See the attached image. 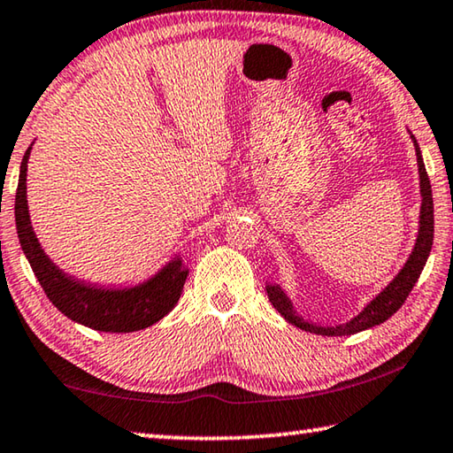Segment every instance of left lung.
Wrapping results in <instances>:
<instances>
[{
    "label": "left lung",
    "mask_w": 453,
    "mask_h": 453,
    "mask_svg": "<svg viewBox=\"0 0 453 453\" xmlns=\"http://www.w3.org/2000/svg\"><path fill=\"white\" fill-rule=\"evenodd\" d=\"M413 145H415V155H418V167H419V191H421V211H419V232H418V240H415L413 252L409 256V260L405 262L403 268L397 276H395L387 288L377 294L371 303L363 308L361 312L357 314L355 319H350L344 325H336V326H320L317 322H308L304 320L300 314H296L294 306L290 303V298L286 296L284 290L280 288L278 284H268L265 286V292H268V298L272 306L282 314V317L290 322V325L298 326L306 330V333H314V334H322V336H344V334H355L361 333V330H367L371 326H377L385 322L387 319H391L395 312L399 311L401 306L409 296V292L413 290L415 282L421 274L423 265L427 262V256L432 252V243H434V197H432V185H429V177L426 171V165H423L421 159V150L415 136L411 134Z\"/></svg>",
    "instance_id": "1"
}]
</instances>
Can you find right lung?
I'll return each instance as SVG.
<instances>
[{"label": "right lung", "instance_id": "right-lung-1", "mask_svg": "<svg viewBox=\"0 0 453 453\" xmlns=\"http://www.w3.org/2000/svg\"><path fill=\"white\" fill-rule=\"evenodd\" d=\"M32 147H27L19 167L16 191V227L21 250L46 296L70 320L103 333H134L159 322L173 311L189 270L181 257L171 260L147 282L133 288H100L72 278L56 265L42 250L35 238L30 213H27L26 175Z\"/></svg>", "mask_w": 453, "mask_h": 453}]
</instances>
